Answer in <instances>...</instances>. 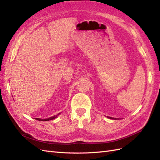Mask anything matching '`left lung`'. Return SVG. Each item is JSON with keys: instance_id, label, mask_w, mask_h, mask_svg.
Returning a JSON list of instances; mask_svg holds the SVG:
<instances>
[{"instance_id": "8db88e82", "label": "left lung", "mask_w": 160, "mask_h": 160, "mask_svg": "<svg viewBox=\"0 0 160 160\" xmlns=\"http://www.w3.org/2000/svg\"><path fill=\"white\" fill-rule=\"evenodd\" d=\"M108 118H110V119H114V120H117V118H112V117H108Z\"/></svg>"}]
</instances>
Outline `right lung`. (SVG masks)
<instances>
[{
	"label": "right lung",
	"instance_id": "1",
	"mask_svg": "<svg viewBox=\"0 0 160 160\" xmlns=\"http://www.w3.org/2000/svg\"><path fill=\"white\" fill-rule=\"evenodd\" d=\"M60 113H58V114H57V115H56V116H52V117H50V118H47V119H40V118H36V120H39V121H48V120H53V119H55V118H56L57 116H58L59 115Z\"/></svg>",
	"mask_w": 160,
	"mask_h": 160
}]
</instances>
